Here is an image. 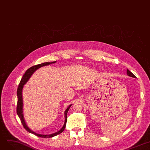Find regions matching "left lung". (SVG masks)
<instances>
[{
  "label": "left lung",
  "instance_id": "1",
  "mask_svg": "<svg viewBox=\"0 0 150 150\" xmlns=\"http://www.w3.org/2000/svg\"><path fill=\"white\" fill-rule=\"evenodd\" d=\"M127 74L129 76H132V77H134V78H136V76L134 74H133L130 71H129L128 69L127 70Z\"/></svg>",
  "mask_w": 150,
  "mask_h": 150
}]
</instances>
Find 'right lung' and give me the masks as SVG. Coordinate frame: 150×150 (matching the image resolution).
Segmentation results:
<instances>
[{
    "instance_id": "add662e5",
    "label": "right lung",
    "mask_w": 150,
    "mask_h": 150,
    "mask_svg": "<svg viewBox=\"0 0 150 150\" xmlns=\"http://www.w3.org/2000/svg\"><path fill=\"white\" fill-rule=\"evenodd\" d=\"M56 62V61H54V62H44L42 63L41 64H38V65H36L31 67L30 69H28L25 74L23 75V77H22V79L20 82L18 87V89H17V97H18V101H17V106H16V113H17L18 117L21 120V122L23 125V126L24 127V128L30 133H31V134H34L39 137H41V138H51L53 137L54 136H56L62 133L65 128V126H66V123H67V112L69 111V110L70 109V108L71 107V104L70 105V106L67 108V109L65 110V122L64 124L62 127V128L59 131L57 132L54 133V134H50V135H42V134H38L37 133L35 132L32 131L27 126V125L25 123V121L23 117V98H22V90H23V88L24 85L30 79V78L31 77V76L32 75V74L34 73V72L38 69L39 68L43 66H45V65H48L49 64H54Z\"/></svg>"
}]
</instances>
